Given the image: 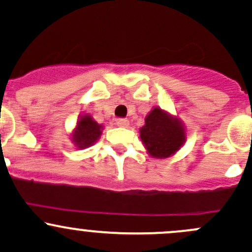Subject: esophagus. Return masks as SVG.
I'll use <instances>...</instances> for the list:
<instances>
[{
	"instance_id": "obj_1",
	"label": "esophagus",
	"mask_w": 252,
	"mask_h": 252,
	"mask_svg": "<svg viewBox=\"0 0 252 252\" xmlns=\"http://www.w3.org/2000/svg\"><path fill=\"white\" fill-rule=\"evenodd\" d=\"M117 126H121V128H128L129 121L128 119H118V121H117Z\"/></svg>"
}]
</instances>
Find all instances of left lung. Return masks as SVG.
<instances>
[{"label": "left lung", "mask_w": 252, "mask_h": 252, "mask_svg": "<svg viewBox=\"0 0 252 252\" xmlns=\"http://www.w3.org/2000/svg\"><path fill=\"white\" fill-rule=\"evenodd\" d=\"M140 139L152 158H167L177 154L187 141V130L177 116L154 107L139 129Z\"/></svg>", "instance_id": "8db88e82"}]
</instances>
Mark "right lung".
Returning <instances> with one entry per match:
<instances>
[{
  "label": "right lung",
  "instance_id": "1",
  "mask_svg": "<svg viewBox=\"0 0 252 252\" xmlns=\"http://www.w3.org/2000/svg\"><path fill=\"white\" fill-rule=\"evenodd\" d=\"M102 130V124H98L89 113H83L70 133V140L79 150L88 149L100 139Z\"/></svg>",
  "mask_w": 252,
  "mask_h": 252
}]
</instances>
